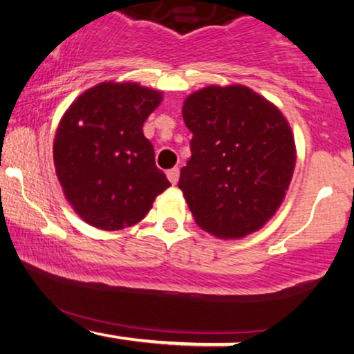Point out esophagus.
<instances>
[{
    "instance_id": "1",
    "label": "esophagus",
    "mask_w": 354,
    "mask_h": 354,
    "mask_svg": "<svg viewBox=\"0 0 354 354\" xmlns=\"http://www.w3.org/2000/svg\"><path fill=\"white\" fill-rule=\"evenodd\" d=\"M166 176H168V180L171 181L173 185H176L178 180H180V169H178V168L168 169V173H166Z\"/></svg>"
}]
</instances>
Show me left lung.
<instances>
[{
  "label": "left lung",
  "mask_w": 354,
  "mask_h": 354,
  "mask_svg": "<svg viewBox=\"0 0 354 354\" xmlns=\"http://www.w3.org/2000/svg\"><path fill=\"white\" fill-rule=\"evenodd\" d=\"M191 158L178 188L194 221L221 239L254 233L274 216L296 165L283 113L243 84L206 86L183 104Z\"/></svg>",
  "instance_id": "8db88e82"
}]
</instances>
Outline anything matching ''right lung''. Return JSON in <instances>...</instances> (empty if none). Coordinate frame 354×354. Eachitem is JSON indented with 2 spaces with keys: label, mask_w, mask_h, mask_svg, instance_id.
I'll use <instances>...</instances> for the list:
<instances>
[{
  "label": "right lung",
  "mask_w": 354,
  "mask_h": 354,
  "mask_svg": "<svg viewBox=\"0 0 354 354\" xmlns=\"http://www.w3.org/2000/svg\"><path fill=\"white\" fill-rule=\"evenodd\" d=\"M163 93L138 83H100L73 101L53 143L64 198L95 228L136 225L171 186L156 168L143 123Z\"/></svg>",
  "instance_id": "obj_1"
}]
</instances>
